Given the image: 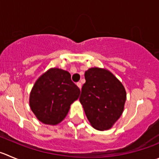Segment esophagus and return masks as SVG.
I'll return each mask as SVG.
<instances>
[{"label":"esophagus","mask_w":159,"mask_h":159,"mask_svg":"<svg viewBox=\"0 0 159 159\" xmlns=\"http://www.w3.org/2000/svg\"><path fill=\"white\" fill-rule=\"evenodd\" d=\"M76 85H77V87H78L80 89H81V87H82V84H81V83H80V82L77 83Z\"/></svg>","instance_id":"1"}]
</instances>
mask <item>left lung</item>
Segmentation results:
<instances>
[{
    "instance_id": "1",
    "label": "left lung",
    "mask_w": 159,
    "mask_h": 159,
    "mask_svg": "<svg viewBox=\"0 0 159 159\" xmlns=\"http://www.w3.org/2000/svg\"><path fill=\"white\" fill-rule=\"evenodd\" d=\"M84 75L80 101L87 119L98 130L111 129L123 112L126 90L108 69L90 68Z\"/></svg>"
}]
</instances>
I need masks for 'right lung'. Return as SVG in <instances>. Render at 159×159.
I'll list each match as a JSON object with an SVG mask.
<instances>
[{"label":"right lung","instance_id":"add662e5","mask_svg":"<svg viewBox=\"0 0 159 159\" xmlns=\"http://www.w3.org/2000/svg\"><path fill=\"white\" fill-rule=\"evenodd\" d=\"M80 90L69 72L51 68L36 81L30 94V106L39 121L54 126L67 116L70 105L78 99Z\"/></svg>","mask_w":159,"mask_h":159}]
</instances>
